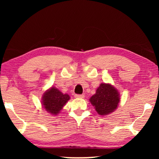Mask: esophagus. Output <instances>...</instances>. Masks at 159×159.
I'll return each mask as SVG.
<instances>
[{
  "mask_svg": "<svg viewBox=\"0 0 159 159\" xmlns=\"http://www.w3.org/2000/svg\"><path fill=\"white\" fill-rule=\"evenodd\" d=\"M75 96V98H84V95H83V94H82V95L76 94Z\"/></svg>",
  "mask_w": 159,
  "mask_h": 159,
  "instance_id": "34e87169",
  "label": "esophagus"
}]
</instances>
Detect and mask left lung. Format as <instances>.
<instances>
[{
  "mask_svg": "<svg viewBox=\"0 0 159 159\" xmlns=\"http://www.w3.org/2000/svg\"><path fill=\"white\" fill-rule=\"evenodd\" d=\"M120 101L119 91L111 84L101 83L96 92L90 98L98 114L106 116L114 111Z\"/></svg>",
  "mask_w": 159,
  "mask_h": 159,
  "instance_id": "1",
  "label": "left lung"
}]
</instances>
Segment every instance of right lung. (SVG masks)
<instances>
[{
  "mask_svg": "<svg viewBox=\"0 0 159 159\" xmlns=\"http://www.w3.org/2000/svg\"><path fill=\"white\" fill-rule=\"evenodd\" d=\"M69 99L70 96L68 94H64L55 87H52L43 93L42 105L49 114L57 115Z\"/></svg>",
  "mask_w": 159,
  "mask_h": 159,
  "instance_id": "right-lung-1",
  "label": "right lung"
}]
</instances>
